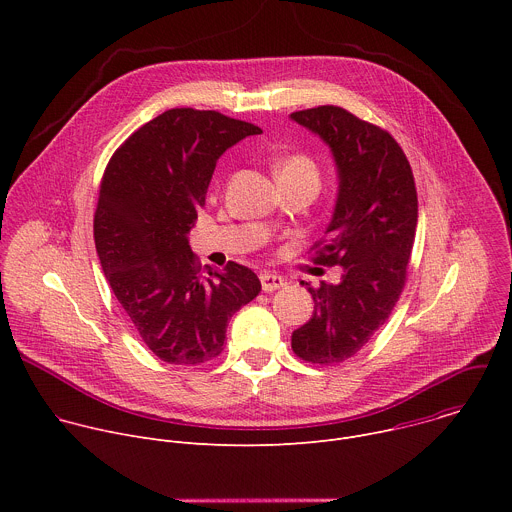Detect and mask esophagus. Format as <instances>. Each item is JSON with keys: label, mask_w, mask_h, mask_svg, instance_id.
I'll return each mask as SVG.
<instances>
[{"label": "esophagus", "mask_w": 512, "mask_h": 512, "mask_svg": "<svg viewBox=\"0 0 512 512\" xmlns=\"http://www.w3.org/2000/svg\"><path fill=\"white\" fill-rule=\"evenodd\" d=\"M261 287L263 291H267V294H271V291L279 289L285 285V279L281 275H275V273H261Z\"/></svg>", "instance_id": "34e87169"}]
</instances>
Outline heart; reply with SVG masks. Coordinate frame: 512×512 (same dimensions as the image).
I'll list each match as a JSON object with an SVG mask.
<instances>
[{"label":"heart","mask_w":512,"mask_h":512,"mask_svg":"<svg viewBox=\"0 0 512 512\" xmlns=\"http://www.w3.org/2000/svg\"><path fill=\"white\" fill-rule=\"evenodd\" d=\"M277 180L279 178H312L318 182V168L312 158L304 154H291L277 162L275 166Z\"/></svg>","instance_id":"obj_1"}]
</instances>
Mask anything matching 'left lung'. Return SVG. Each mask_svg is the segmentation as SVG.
<instances>
[{
  "label": "left lung",
  "mask_w": 512,
  "mask_h": 512,
  "mask_svg": "<svg viewBox=\"0 0 512 512\" xmlns=\"http://www.w3.org/2000/svg\"><path fill=\"white\" fill-rule=\"evenodd\" d=\"M318 135L338 176L336 204L314 261L340 265V283L308 285L312 318L291 334L294 352L314 364L354 356L387 322L407 275L417 227V192L399 143L342 107L289 115Z\"/></svg>",
  "instance_id": "1"
}]
</instances>
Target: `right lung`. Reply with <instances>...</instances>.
<instances>
[{"instance_id":"obj_1","label":"right lung","mask_w":512,"mask_h":512,"mask_svg":"<svg viewBox=\"0 0 512 512\" xmlns=\"http://www.w3.org/2000/svg\"><path fill=\"white\" fill-rule=\"evenodd\" d=\"M259 133L216 111L170 109L131 133L105 168L97 255L117 302L164 362L221 354L229 320L261 291L249 267H200L188 245L216 160Z\"/></svg>"}]
</instances>
